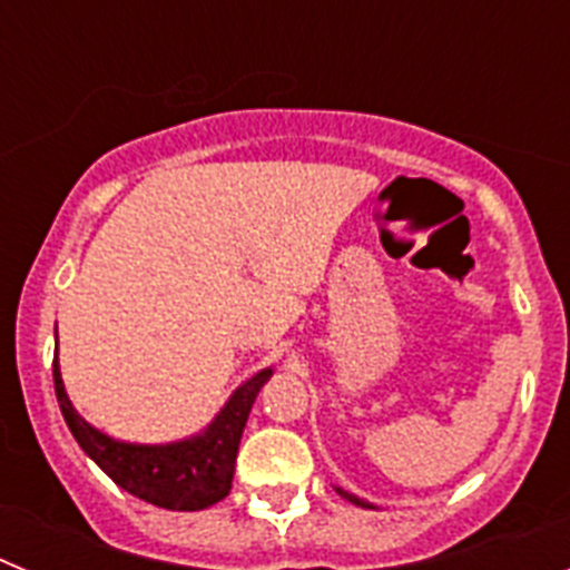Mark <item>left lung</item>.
Instances as JSON below:
<instances>
[{
	"label": "left lung",
	"instance_id": "left-lung-1",
	"mask_svg": "<svg viewBox=\"0 0 570 570\" xmlns=\"http://www.w3.org/2000/svg\"><path fill=\"white\" fill-rule=\"evenodd\" d=\"M334 491H336V493H340L342 500H347V502H351V505H360V508H371V511H376V505H374V502H367V500H362V497H356V493L345 491V488L334 485Z\"/></svg>",
	"mask_w": 570,
	"mask_h": 570
}]
</instances>
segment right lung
<instances>
[{"mask_svg": "<svg viewBox=\"0 0 570 570\" xmlns=\"http://www.w3.org/2000/svg\"><path fill=\"white\" fill-rule=\"evenodd\" d=\"M271 374L274 367H262L259 374L242 382L203 431L183 440L145 445V442L114 440L90 425L65 391L59 347L53 356V387H57L59 411L79 448L122 491L168 511H203L228 497L242 431H245L256 394L271 380Z\"/></svg>", "mask_w": 570, "mask_h": 570, "instance_id": "add662e5", "label": "right lung"}]
</instances>
